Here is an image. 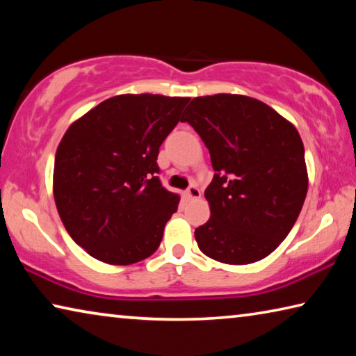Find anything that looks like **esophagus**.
I'll list each match as a JSON object with an SVG mask.
<instances>
[{"instance_id": "34e87169", "label": "esophagus", "mask_w": 356, "mask_h": 356, "mask_svg": "<svg viewBox=\"0 0 356 356\" xmlns=\"http://www.w3.org/2000/svg\"><path fill=\"white\" fill-rule=\"evenodd\" d=\"M201 196V191H200V188H197L196 185H191L188 190L185 191V197L186 200H197V197Z\"/></svg>"}]
</instances>
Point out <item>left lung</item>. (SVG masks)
<instances>
[{
	"instance_id": "1",
	"label": "left lung",
	"mask_w": 356,
	"mask_h": 356,
	"mask_svg": "<svg viewBox=\"0 0 356 356\" xmlns=\"http://www.w3.org/2000/svg\"><path fill=\"white\" fill-rule=\"evenodd\" d=\"M184 114L215 171L204 193L210 218L195 231L197 246L222 264L261 261L291 232L308 193L297 129L264 102L238 94L195 97Z\"/></svg>"
}]
</instances>
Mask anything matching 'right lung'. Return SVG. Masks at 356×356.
Returning <instances> with one entry per match:
<instances>
[{
	"label": "right lung",
	"instance_id": "1",
	"mask_svg": "<svg viewBox=\"0 0 356 356\" xmlns=\"http://www.w3.org/2000/svg\"><path fill=\"white\" fill-rule=\"evenodd\" d=\"M188 97L122 94L76 119L56 149L53 196L76 245L105 264L152 256L180 197L159 180L156 156Z\"/></svg>",
	"mask_w": 356,
	"mask_h": 356
}]
</instances>
